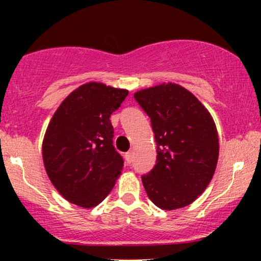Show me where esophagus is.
Masks as SVG:
<instances>
[{
    "mask_svg": "<svg viewBox=\"0 0 261 261\" xmlns=\"http://www.w3.org/2000/svg\"><path fill=\"white\" fill-rule=\"evenodd\" d=\"M125 161H126L128 164L133 163V161H134V153H133V152H127V153H125Z\"/></svg>",
    "mask_w": 261,
    "mask_h": 261,
    "instance_id": "34e87169",
    "label": "esophagus"
}]
</instances>
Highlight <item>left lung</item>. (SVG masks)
<instances>
[{
  "label": "left lung",
  "mask_w": 261,
  "mask_h": 261,
  "mask_svg": "<svg viewBox=\"0 0 261 261\" xmlns=\"http://www.w3.org/2000/svg\"><path fill=\"white\" fill-rule=\"evenodd\" d=\"M151 119L157 161L142 184L151 201L163 210L184 207L207 188L218 160L214 119L181 86L167 83L134 94Z\"/></svg>",
  "instance_id": "8db88e82"
}]
</instances>
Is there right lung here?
Returning <instances> with one entry per match:
<instances>
[{"label":"right lung","mask_w":261,"mask_h":261,"mask_svg":"<svg viewBox=\"0 0 261 261\" xmlns=\"http://www.w3.org/2000/svg\"><path fill=\"white\" fill-rule=\"evenodd\" d=\"M127 94L126 89L86 83L62 101L47 126L45 169L54 187L74 205L97 206L121 174L124 160L113 145L110 115Z\"/></svg>","instance_id":"add662e5"}]
</instances>
